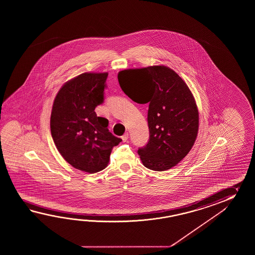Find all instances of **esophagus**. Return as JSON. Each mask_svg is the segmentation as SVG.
<instances>
[{
    "instance_id": "1",
    "label": "esophagus",
    "mask_w": 255,
    "mask_h": 255,
    "mask_svg": "<svg viewBox=\"0 0 255 255\" xmlns=\"http://www.w3.org/2000/svg\"><path fill=\"white\" fill-rule=\"evenodd\" d=\"M121 138H122V140L124 141V142H126V141L128 140V132L125 133L124 135L121 136Z\"/></svg>"
}]
</instances>
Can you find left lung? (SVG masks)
I'll return each instance as SVG.
<instances>
[{
    "mask_svg": "<svg viewBox=\"0 0 255 255\" xmlns=\"http://www.w3.org/2000/svg\"><path fill=\"white\" fill-rule=\"evenodd\" d=\"M118 78L128 98L148 103L149 139L137 150L143 165L155 171L176 166L194 145L199 130V112L190 88L164 65L120 71Z\"/></svg>",
    "mask_w": 255,
    "mask_h": 255,
    "instance_id": "left-lung-1",
    "label": "left lung"
}]
</instances>
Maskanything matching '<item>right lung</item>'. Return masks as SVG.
Instances as JSON below:
<instances>
[{
  "label": "right lung",
  "mask_w": 255,
  "mask_h": 255,
  "mask_svg": "<svg viewBox=\"0 0 255 255\" xmlns=\"http://www.w3.org/2000/svg\"><path fill=\"white\" fill-rule=\"evenodd\" d=\"M108 76L84 73L66 82L51 113V134L60 154L71 166L88 173L106 168L113 146L122 141L109 132V120L95 112L104 102Z\"/></svg>",
  "instance_id": "obj_1"
}]
</instances>
